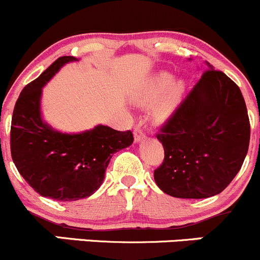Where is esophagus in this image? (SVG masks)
<instances>
[{"instance_id": "esophagus-1", "label": "esophagus", "mask_w": 260, "mask_h": 260, "mask_svg": "<svg viewBox=\"0 0 260 260\" xmlns=\"http://www.w3.org/2000/svg\"><path fill=\"white\" fill-rule=\"evenodd\" d=\"M134 139H135V143H139V141L145 139V133H144V130L139 125L134 129Z\"/></svg>"}]
</instances>
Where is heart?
Returning a JSON list of instances; mask_svg holds the SVG:
<instances>
[{"label":"heart","mask_w":260,"mask_h":260,"mask_svg":"<svg viewBox=\"0 0 260 260\" xmlns=\"http://www.w3.org/2000/svg\"><path fill=\"white\" fill-rule=\"evenodd\" d=\"M183 92V82H173L172 74L160 72L148 79L138 96V102L141 105H150L161 97L154 110V114L158 120H166L178 106Z\"/></svg>","instance_id":"heart-1"}]
</instances>
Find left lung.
<instances>
[{
	"instance_id": "1",
	"label": "left lung",
	"mask_w": 260,
	"mask_h": 260,
	"mask_svg": "<svg viewBox=\"0 0 260 260\" xmlns=\"http://www.w3.org/2000/svg\"><path fill=\"white\" fill-rule=\"evenodd\" d=\"M206 66L156 134L164 160L154 179L177 199H207L222 192L248 153L250 122L240 88L223 72Z\"/></svg>"
}]
</instances>
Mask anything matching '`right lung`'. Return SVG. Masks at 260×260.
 Wrapping results in <instances>:
<instances>
[{
	"label": "right lung",
	"instance_id": "obj_1",
	"mask_svg": "<svg viewBox=\"0 0 260 260\" xmlns=\"http://www.w3.org/2000/svg\"><path fill=\"white\" fill-rule=\"evenodd\" d=\"M60 56L35 81L25 86L15 104L11 121V156L19 173L40 196L56 201H77L93 194L116 151L133 144L130 130L97 125L79 134H63L43 121V87L66 63Z\"/></svg>",
	"mask_w": 260,
	"mask_h": 260
}]
</instances>
